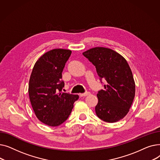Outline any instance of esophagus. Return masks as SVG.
<instances>
[{"label":"esophagus","instance_id":"1","mask_svg":"<svg viewBox=\"0 0 160 160\" xmlns=\"http://www.w3.org/2000/svg\"><path fill=\"white\" fill-rule=\"evenodd\" d=\"M89 95H90V92H86V93H84L80 94V97H86V96H88Z\"/></svg>","mask_w":160,"mask_h":160}]
</instances>
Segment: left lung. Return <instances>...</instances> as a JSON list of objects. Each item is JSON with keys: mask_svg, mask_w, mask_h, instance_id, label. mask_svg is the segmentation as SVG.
Instances as JSON below:
<instances>
[{"mask_svg": "<svg viewBox=\"0 0 160 160\" xmlns=\"http://www.w3.org/2000/svg\"><path fill=\"white\" fill-rule=\"evenodd\" d=\"M93 63L100 80L105 79L104 89L98 91L95 112L107 122H115L127 115L135 97L136 85L125 58L115 50L95 47L83 52Z\"/></svg>", "mask_w": 160, "mask_h": 160, "instance_id": "1", "label": "left lung"}]
</instances>
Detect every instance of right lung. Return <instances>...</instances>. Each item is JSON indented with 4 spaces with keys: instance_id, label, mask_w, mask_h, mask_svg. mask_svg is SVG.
I'll return each mask as SVG.
<instances>
[{
    "instance_id": "add662e5",
    "label": "right lung",
    "mask_w": 160,
    "mask_h": 160,
    "mask_svg": "<svg viewBox=\"0 0 160 160\" xmlns=\"http://www.w3.org/2000/svg\"><path fill=\"white\" fill-rule=\"evenodd\" d=\"M71 52L62 48L50 50L38 59L30 75L28 94L33 112L41 122L50 127L64 122L79 98L62 92V71Z\"/></svg>"
}]
</instances>
